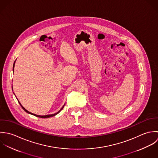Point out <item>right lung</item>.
Segmentation results:
<instances>
[{
	"mask_svg": "<svg viewBox=\"0 0 158 158\" xmlns=\"http://www.w3.org/2000/svg\"><path fill=\"white\" fill-rule=\"evenodd\" d=\"M15 63H14V64H13V70H14V67H15ZM18 102L19 103V104H20V105L21 106V107L23 108V110L25 111V112H27V113H29V114H32V115H34L35 116H36V117H41V118H48V117H53V116H54V115H56L57 114H58V113H60L63 109V108H64V106H63V108H61V109L58 112V113H55V114H51V115H36V114H33V113H30L29 111H28L27 110H26L23 107V106L21 105V104L20 103V102L18 101Z\"/></svg>",
	"mask_w": 158,
	"mask_h": 158,
	"instance_id": "add662e5",
	"label": "right lung"
}]
</instances>
